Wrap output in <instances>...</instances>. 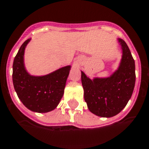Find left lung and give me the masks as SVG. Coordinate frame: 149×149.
I'll list each match as a JSON object with an SVG mask.
<instances>
[{
    "instance_id": "1",
    "label": "left lung",
    "mask_w": 149,
    "mask_h": 149,
    "mask_svg": "<svg viewBox=\"0 0 149 149\" xmlns=\"http://www.w3.org/2000/svg\"><path fill=\"white\" fill-rule=\"evenodd\" d=\"M122 59L120 67L110 78H87L81 71L84 101L91 112L110 118L121 111L132 97L135 83V60L125 41L119 38Z\"/></svg>"
}]
</instances>
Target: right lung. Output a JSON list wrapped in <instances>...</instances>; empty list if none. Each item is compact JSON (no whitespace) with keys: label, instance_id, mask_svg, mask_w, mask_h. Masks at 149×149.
Wrapping results in <instances>:
<instances>
[{"label":"right lung","instance_id":"1","mask_svg":"<svg viewBox=\"0 0 149 149\" xmlns=\"http://www.w3.org/2000/svg\"><path fill=\"white\" fill-rule=\"evenodd\" d=\"M26 40L20 47L13 63V84L17 95L28 109L45 113L52 111L60 102L71 66H66L53 73L34 77L30 75L24 66Z\"/></svg>","mask_w":149,"mask_h":149}]
</instances>
